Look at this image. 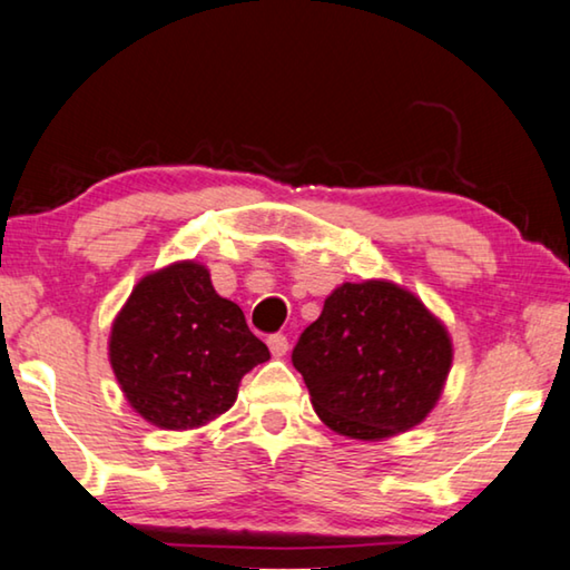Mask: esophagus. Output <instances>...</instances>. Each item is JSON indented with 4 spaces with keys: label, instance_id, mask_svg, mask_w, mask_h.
Returning <instances> with one entry per match:
<instances>
[{
    "label": "esophagus",
    "instance_id": "esophagus-1",
    "mask_svg": "<svg viewBox=\"0 0 570 570\" xmlns=\"http://www.w3.org/2000/svg\"><path fill=\"white\" fill-rule=\"evenodd\" d=\"M267 346H269V352H273V356H285L287 354V336H283V334H275V336H269L267 338Z\"/></svg>",
    "mask_w": 570,
    "mask_h": 570
}]
</instances>
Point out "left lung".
Instances as JSON below:
<instances>
[{"label":"left lung","mask_w":570,"mask_h":570,"mask_svg":"<svg viewBox=\"0 0 570 570\" xmlns=\"http://www.w3.org/2000/svg\"><path fill=\"white\" fill-rule=\"evenodd\" d=\"M453 362L449 328L390 279L344 283L293 348L313 410L331 431L382 441L423 423Z\"/></svg>","instance_id":"8db88e82"}]
</instances>
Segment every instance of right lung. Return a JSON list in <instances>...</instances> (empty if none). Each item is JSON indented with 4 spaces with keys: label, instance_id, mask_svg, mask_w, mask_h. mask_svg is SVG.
Masks as SVG:
<instances>
[{
    "label": "right lung",
    "instance_id": "1",
    "mask_svg": "<svg viewBox=\"0 0 570 570\" xmlns=\"http://www.w3.org/2000/svg\"><path fill=\"white\" fill-rule=\"evenodd\" d=\"M236 303L206 265L180 259L145 275L109 334V362L137 415L163 431H194L229 410L239 382L267 362Z\"/></svg>",
    "mask_w": 570,
    "mask_h": 570
}]
</instances>
